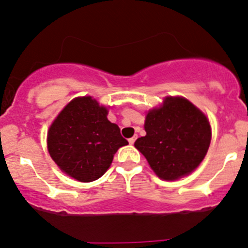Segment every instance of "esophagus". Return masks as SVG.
Listing matches in <instances>:
<instances>
[{"label":"esophagus","mask_w":248,"mask_h":248,"mask_svg":"<svg viewBox=\"0 0 248 248\" xmlns=\"http://www.w3.org/2000/svg\"><path fill=\"white\" fill-rule=\"evenodd\" d=\"M136 139H137V137H132V138L128 139V143H129V144H134V141H136Z\"/></svg>","instance_id":"34e87169"}]
</instances>
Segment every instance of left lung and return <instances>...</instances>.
Returning a JSON list of instances; mask_svg holds the SVG:
<instances>
[{
  "label": "left lung",
  "mask_w": 248,
  "mask_h": 248,
  "mask_svg": "<svg viewBox=\"0 0 248 248\" xmlns=\"http://www.w3.org/2000/svg\"><path fill=\"white\" fill-rule=\"evenodd\" d=\"M144 128L146 136L137 139L134 146L166 180L193 172L211 143L207 117L184 98H166L161 109L148 112Z\"/></svg>",
  "instance_id": "8db88e82"
}]
</instances>
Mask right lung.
<instances>
[{
    "mask_svg": "<svg viewBox=\"0 0 248 248\" xmlns=\"http://www.w3.org/2000/svg\"><path fill=\"white\" fill-rule=\"evenodd\" d=\"M108 110L91 97L71 100L48 131L50 157L66 174L80 182H93L110 167L115 153L128 141Z\"/></svg>",
    "mask_w": 248,
    "mask_h": 248,
    "instance_id": "obj_1",
    "label": "right lung"
}]
</instances>
